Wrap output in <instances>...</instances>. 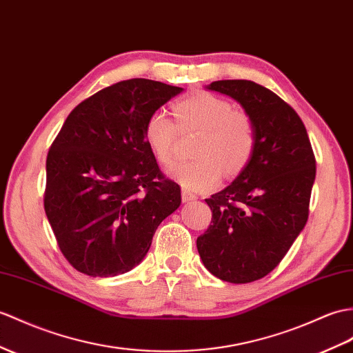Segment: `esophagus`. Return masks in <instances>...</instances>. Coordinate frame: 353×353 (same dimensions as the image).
<instances>
[{
  "mask_svg": "<svg viewBox=\"0 0 353 353\" xmlns=\"http://www.w3.org/2000/svg\"><path fill=\"white\" fill-rule=\"evenodd\" d=\"M195 200H196V195L194 192L186 191V190L182 191V201L183 203H191V201H195Z\"/></svg>",
  "mask_w": 353,
  "mask_h": 353,
  "instance_id": "34e87169",
  "label": "esophagus"
}]
</instances>
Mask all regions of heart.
Returning <instances> with one entry per match:
<instances>
[{
	"label": "heart",
	"mask_w": 353,
	"mask_h": 353,
	"mask_svg": "<svg viewBox=\"0 0 353 353\" xmlns=\"http://www.w3.org/2000/svg\"><path fill=\"white\" fill-rule=\"evenodd\" d=\"M177 123L163 110L150 114L144 139L163 165L176 159L180 130L199 132L192 153L195 159L179 163L171 176L190 191L216 188L223 173L234 177L247 167L256 149V125L247 111L233 108L224 97L199 92L173 105Z\"/></svg>",
	"instance_id": "heart-1"
}]
</instances>
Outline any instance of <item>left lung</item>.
Returning a JSON list of instances; mask_svg holds the SVG:
<instances>
[{
    "mask_svg": "<svg viewBox=\"0 0 353 353\" xmlns=\"http://www.w3.org/2000/svg\"><path fill=\"white\" fill-rule=\"evenodd\" d=\"M242 105L256 125V149L241 174L206 203L209 228L196 239L204 266L243 284L274 270L308 219L316 158L301 117L269 88L247 79L212 83Z\"/></svg>",
    "mask_w": 353,
    "mask_h": 353,
    "instance_id": "obj_1",
    "label": "left lung"
}]
</instances>
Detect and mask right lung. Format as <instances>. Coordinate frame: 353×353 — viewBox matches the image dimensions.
Listing matches in <instances>:
<instances>
[{
    "instance_id": "obj_1",
    "label": "right lung",
    "mask_w": 353,
    "mask_h": 353,
    "mask_svg": "<svg viewBox=\"0 0 353 353\" xmlns=\"http://www.w3.org/2000/svg\"><path fill=\"white\" fill-rule=\"evenodd\" d=\"M180 92L159 81H120L77 105L54 139L45 212L60 251L79 272H129L182 203L180 186L163 176L144 139L150 114Z\"/></svg>"
}]
</instances>
